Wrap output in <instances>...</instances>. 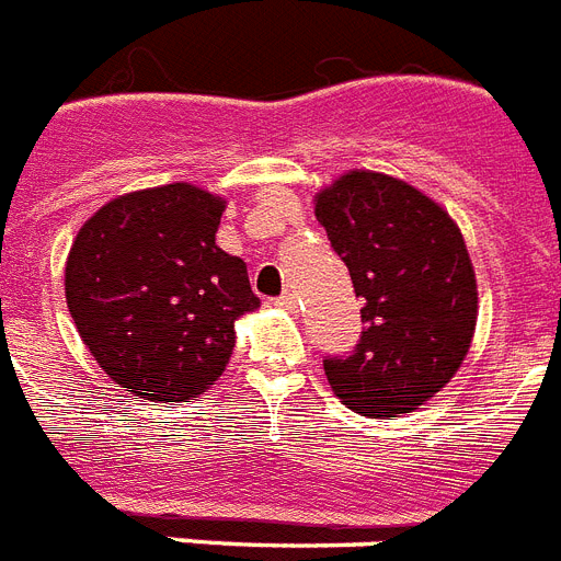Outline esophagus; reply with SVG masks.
<instances>
[{
  "label": "esophagus",
  "mask_w": 561,
  "mask_h": 561,
  "mask_svg": "<svg viewBox=\"0 0 561 561\" xmlns=\"http://www.w3.org/2000/svg\"><path fill=\"white\" fill-rule=\"evenodd\" d=\"M273 305H276V308H285V310H296V305H299V299H296V294H282V296H276V299H273Z\"/></svg>",
  "instance_id": "esophagus-1"
}]
</instances>
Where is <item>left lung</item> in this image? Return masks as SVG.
Listing matches in <instances>:
<instances>
[{"label": "left lung", "instance_id": "1", "mask_svg": "<svg viewBox=\"0 0 561 561\" xmlns=\"http://www.w3.org/2000/svg\"><path fill=\"white\" fill-rule=\"evenodd\" d=\"M317 219L365 299L356 347L324 356L333 393L374 419L416 411L459 370L477 328L462 233L425 193L370 171L324 187Z\"/></svg>", "mask_w": 561, "mask_h": 561}]
</instances>
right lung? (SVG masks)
Segmentation results:
<instances>
[{
  "label": "right lung",
  "mask_w": 561,
  "mask_h": 561,
  "mask_svg": "<svg viewBox=\"0 0 561 561\" xmlns=\"http://www.w3.org/2000/svg\"><path fill=\"white\" fill-rule=\"evenodd\" d=\"M225 202L187 182L125 193L82 225L65 267L68 310L113 382L185 402L222 376L233 322L259 308L248 265L216 244Z\"/></svg>",
  "instance_id": "1"
}]
</instances>
